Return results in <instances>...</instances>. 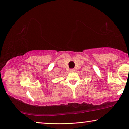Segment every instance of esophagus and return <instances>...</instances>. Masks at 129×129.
I'll use <instances>...</instances> for the list:
<instances>
[{"label": "esophagus", "instance_id": "esophagus-1", "mask_svg": "<svg viewBox=\"0 0 129 129\" xmlns=\"http://www.w3.org/2000/svg\"><path fill=\"white\" fill-rule=\"evenodd\" d=\"M75 70L74 69H70V72H75Z\"/></svg>", "mask_w": 129, "mask_h": 129}]
</instances>
